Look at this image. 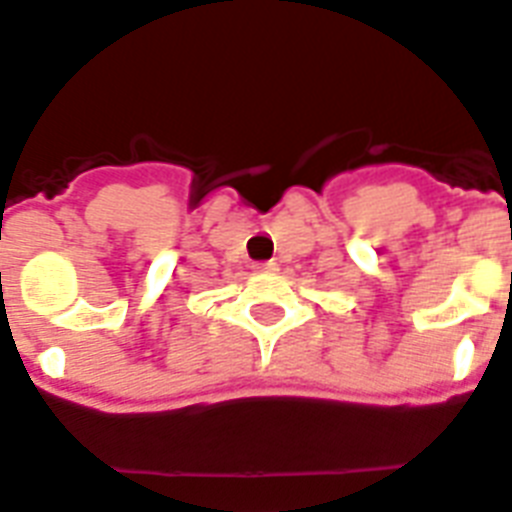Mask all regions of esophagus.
I'll return each instance as SVG.
<instances>
[{"instance_id":"1","label":"esophagus","mask_w":512,"mask_h":512,"mask_svg":"<svg viewBox=\"0 0 512 512\" xmlns=\"http://www.w3.org/2000/svg\"><path fill=\"white\" fill-rule=\"evenodd\" d=\"M277 269V261H264V264H259V272H277Z\"/></svg>"}]
</instances>
